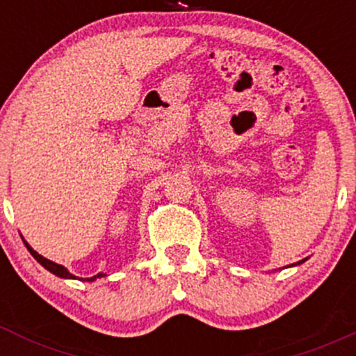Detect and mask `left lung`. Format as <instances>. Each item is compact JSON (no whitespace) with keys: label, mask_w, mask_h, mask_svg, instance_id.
Wrapping results in <instances>:
<instances>
[{"label":"left lung","mask_w":356,"mask_h":356,"mask_svg":"<svg viewBox=\"0 0 356 356\" xmlns=\"http://www.w3.org/2000/svg\"><path fill=\"white\" fill-rule=\"evenodd\" d=\"M305 261H306V259H303V261H298V263H295V264H301V263H305Z\"/></svg>","instance_id":"8db88e82"}]
</instances>
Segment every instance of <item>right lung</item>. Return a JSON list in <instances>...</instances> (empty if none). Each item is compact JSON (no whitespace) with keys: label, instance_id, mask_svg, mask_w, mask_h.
Segmentation results:
<instances>
[{"label":"right lung","instance_id":"1","mask_svg":"<svg viewBox=\"0 0 356 356\" xmlns=\"http://www.w3.org/2000/svg\"><path fill=\"white\" fill-rule=\"evenodd\" d=\"M24 244H26L28 251L31 252V256H33L35 259L38 261V263L42 264V266H43L44 269H48V271L53 273V275H55V276H58V277H65V280H79V277H76V276H73L72 273L68 271V269L65 268V266H61V264H56V263H53V261L47 259V257H43L42 254H38V252H36L35 249H31V248H30V244H28V243H24ZM100 276H105V275H104V273H99V275H97V276L87 277V280H81V281H93V280H97V277H100Z\"/></svg>","mask_w":356,"mask_h":356}]
</instances>
